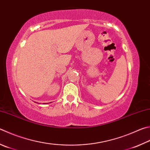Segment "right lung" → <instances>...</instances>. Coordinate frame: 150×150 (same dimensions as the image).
Returning <instances> with one entry per match:
<instances>
[{"label":"right lung","mask_w":150,"mask_h":150,"mask_svg":"<svg viewBox=\"0 0 150 150\" xmlns=\"http://www.w3.org/2000/svg\"><path fill=\"white\" fill-rule=\"evenodd\" d=\"M50 103H51V102H50Z\"/></svg>","instance_id":"add662e5"}]
</instances>
